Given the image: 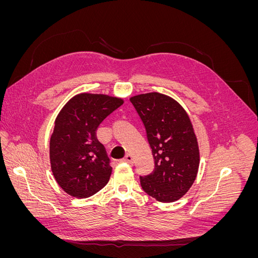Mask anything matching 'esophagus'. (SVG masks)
Returning a JSON list of instances; mask_svg holds the SVG:
<instances>
[{"label": "esophagus", "instance_id": "1", "mask_svg": "<svg viewBox=\"0 0 258 258\" xmlns=\"http://www.w3.org/2000/svg\"><path fill=\"white\" fill-rule=\"evenodd\" d=\"M122 161L123 162H128V163H134V157H132V156L130 155V154H127L126 156H124V157L122 158Z\"/></svg>", "mask_w": 258, "mask_h": 258}]
</instances>
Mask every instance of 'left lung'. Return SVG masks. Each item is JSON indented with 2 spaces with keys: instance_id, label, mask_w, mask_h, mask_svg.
<instances>
[{
  "instance_id": "1",
  "label": "left lung",
  "mask_w": 258,
  "mask_h": 258,
  "mask_svg": "<svg viewBox=\"0 0 258 258\" xmlns=\"http://www.w3.org/2000/svg\"><path fill=\"white\" fill-rule=\"evenodd\" d=\"M146 129L155 161L153 173L140 176L143 190L160 202H173L189 190L199 169V146L188 114L159 92L130 98Z\"/></svg>"
}]
</instances>
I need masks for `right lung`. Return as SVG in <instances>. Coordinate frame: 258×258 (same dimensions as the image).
I'll use <instances>...</instances> for the list:
<instances>
[{
	"mask_svg": "<svg viewBox=\"0 0 258 258\" xmlns=\"http://www.w3.org/2000/svg\"><path fill=\"white\" fill-rule=\"evenodd\" d=\"M122 103L121 98L83 92L59 112L50 137L49 159L54 179L70 196L88 198L107 184L112 167L98 141L97 129Z\"/></svg>",
	"mask_w": 258,
	"mask_h": 258,
	"instance_id": "right-lung-1",
	"label": "right lung"
}]
</instances>
